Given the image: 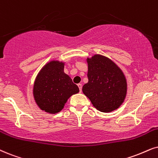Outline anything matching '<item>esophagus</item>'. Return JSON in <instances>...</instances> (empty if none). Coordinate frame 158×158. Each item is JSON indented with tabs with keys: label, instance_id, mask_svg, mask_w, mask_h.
Here are the masks:
<instances>
[{
	"label": "esophagus",
	"instance_id": "esophagus-1",
	"mask_svg": "<svg viewBox=\"0 0 158 158\" xmlns=\"http://www.w3.org/2000/svg\"><path fill=\"white\" fill-rule=\"evenodd\" d=\"M78 87L79 88V92L81 93V91H82V85L81 84H78Z\"/></svg>",
	"mask_w": 158,
	"mask_h": 158
}]
</instances>
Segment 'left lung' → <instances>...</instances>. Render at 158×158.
Instances as JSON below:
<instances>
[{
    "label": "left lung",
    "instance_id": "1",
    "mask_svg": "<svg viewBox=\"0 0 158 158\" xmlns=\"http://www.w3.org/2000/svg\"><path fill=\"white\" fill-rule=\"evenodd\" d=\"M88 65V82L83 93L93 106L101 112L119 109L127 95V84L123 70L106 56L95 54L86 59Z\"/></svg>",
    "mask_w": 158,
    "mask_h": 158
}]
</instances>
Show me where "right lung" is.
I'll return each instance as SVG.
<instances>
[{"label":"right lung","mask_w":158,"mask_h":158,"mask_svg":"<svg viewBox=\"0 0 158 158\" xmlns=\"http://www.w3.org/2000/svg\"><path fill=\"white\" fill-rule=\"evenodd\" d=\"M64 61H49L40 70L33 87V96L38 107L49 114L64 108L71 95L79 92L78 86L64 72Z\"/></svg>","instance_id":"add662e5"}]
</instances>
